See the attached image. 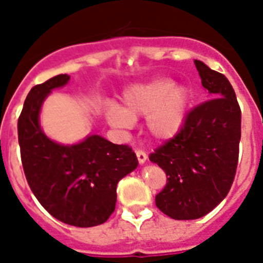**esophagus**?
Masks as SVG:
<instances>
[{
	"label": "esophagus",
	"instance_id": "esophagus-1",
	"mask_svg": "<svg viewBox=\"0 0 263 263\" xmlns=\"http://www.w3.org/2000/svg\"><path fill=\"white\" fill-rule=\"evenodd\" d=\"M136 154H137V159H138L139 164H143L146 160H147V155H146V153L142 152V150H137Z\"/></svg>",
	"mask_w": 263,
	"mask_h": 263
}]
</instances>
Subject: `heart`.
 <instances>
[{
  "mask_svg": "<svg viewBox=\"0 0 263 263\" xmlns=\"http://www.w3.org/2000/svg\"><path fill=\"white\" fill-rule=\"evenodd\" d=\"M190 96L183 85L173 84L166 78H155L126 88L122 108L110 105L106 120L116 129L126 130L133 121L145 117V130L155 141L175 138L185 124Z\"/></svg>",
  "mask_w": 263,
  "mask_h": 263,
  "instance_id": "b5f03b06",
  "label": "heart"
}]
</instances>
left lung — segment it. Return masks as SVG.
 Listing matches in <instances>:
<instances>
[{
	"mask_svg": "<svg viewBox=\"0 0 263 263\" xmlns=\"http://www.w3.org/2000/svg\"><path fill=\"white\" fill-rule=\"evenodd\" d=\"M210 100L195 106L182 132L148 159L167 176L155 204L174 220H195L221 203L233 184L241 139V109L222 73L195 60Z\"/></svg>",
	"mask_w": 263,
	"mask_h": 263,
	"instance_id": "1",
	"label": "left lung"
}]
</instances>
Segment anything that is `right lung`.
Returning a JSON list of instances; mask_svg holds the SVG:
<instances>
[{
    "label": "right lung",
    "instance_id": "obj_1",
    "mask_svg": "<svg viewBox=\"0 0 263 263\" xmlns=\"http://www.w3.org/2000/svg\"><path fill=\"white\" fill-rule=\"evenodd\" d=\"M68 75H58L32 87L18 118V142L27 183L42 206L64 224L89 228L115 212L117 184L138 166L127 145L88 136L75 145L48 138L39 124L46 97L64 87Z\"/></svg>",
    "mask_w": 263,
    "mask_h": 263
}]
</instances>
